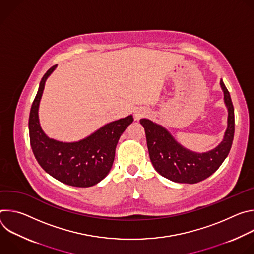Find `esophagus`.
Listing matches in <instances>:
<instances>
[{
    "instance_id": "obj_1",
    "label": "esophagus",
    "mask_w": 254,
    "mask_h": 254,
    "mask_svg": "<svg viewBox=\"0 0 254 254\" xmlns=\"http://www.w3.org/2000/svg\"><path fill=\"white\" fill-rule=\"evenodd\" d=\"M146 116V112H143V111H135L134 112V119H135V121H138L139 119H141L142 117H144Z\"/></svg>"
}]
</instances>
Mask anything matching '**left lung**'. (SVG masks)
Listing matches in <instances>:
<instances>
[{"label":"left lung","mask_w":254,"mask_h":254,"mask_svg":"<svg viewBox=\"0 0 254 254\" xmlns=\"http://www.w3.org/2000/svg\"><path fill=\"white\" fill-rule=\"evenodd\" d=\"M220 85L228 111L227 128L222 141L211 151L205 153L190 151L179 143L161 125L148 119L139 121L146 132L151 162L161 176L176 183L195 184L218 170L228 156L234 137V108L222 79Z\"/></svg>","instance_id":"1"}]
</instances>
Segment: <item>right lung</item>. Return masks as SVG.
Segmentation results:
<instances>
[{
	"label": "right lung",
	"mask_w": 254,
	"mask_h": 254,
	"mask_svg": "<svg viewBox=\"0 0 254 254\" xmlns=\"http://www.w3.org/2000/svg\"><path fill=\"white\" fill-rule=\"evenodd\" d=\"M57 65L42 77L39 89L32 103L29 117V134L33 154L50 176L73 187H91L110 173L119 139L133 122L132 116L106 124L88 136L72 142L50 138L39 122V104L47 78Z\"/></svg>",
	"instance_id": "add662e5"
}]
</instances>
